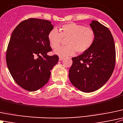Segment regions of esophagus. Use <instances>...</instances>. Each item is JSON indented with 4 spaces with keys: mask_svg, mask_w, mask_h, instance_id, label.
Masks as SVG:
<instances>
[{
    "mask_svg": "<svg viewBox=\"0 0 123 123\" xmlns=\"http://www.w3.org/2000/svg\"><path fill=\"white\" fill-rule=\"evenodd\" d=\"M64 59V58H62V57H59V61H62Z\"/></svg>",
    "mask_w": 123,
    "mask_h": 123,
    "instance_id": "34e87169",
    "label": "esophagus"
}]
</instances>
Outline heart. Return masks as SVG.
Here are the masks:
<instances>
[{"mask_svg": "<svg viewBox=\"0 0 123 123\" xmlns=\"http://www.w3.org/2000/svg\"><path fill=\"white\" fill-rule=\"evenodd\" d=\"M47 37L53 49L59 47L62 37L68 38L66 41L67 46L60 47L54 50L55 54L64 58L73 55L76 51L82 53L89 49L94 44L96 35L94 30L91 27L69 23L61 27L60 33L56 29L51 30Z\"/></svg>", "mask_w": 123, "mask_h": 123, "instance_id": "heart-1", "label": "heart"}]
</instances>
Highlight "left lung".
I'll return each mask as SVG.
<instances>
[{
    "instance_id": "left-lung-1",
    "label": "left lung",
    "mask_w": 123,
    "mask_h": 123,
    "mask_svg": "<svg viewBox=\"0 0 123 123\" xmlns=\"http://www.w3.org/2000/svg\"><path fill=\"white\" fill-rule=\"evenodd\" d=\"M89 26L96 37L89 49L72 58L69 79L74 86L84 92L100 89L109 80L115 64V47L108 28L93 20Z\"/></svg>"
}]
</instances>
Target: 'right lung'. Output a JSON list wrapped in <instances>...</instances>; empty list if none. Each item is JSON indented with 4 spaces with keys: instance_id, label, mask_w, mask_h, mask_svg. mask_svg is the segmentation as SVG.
I'll list each match as a JSON object with an SVG mask.
<instances>
[{
    "instance_id": "right-lung-1",
    "label": "right lung",
    "mask_w": 123,
    "mask_h": 123,
    "mask_svg": "<svg viewBox=\"0 0 123 123\" xmlns=\"http://www.w3.org/2000/svg\"><path fill=\"white\" fill-rule=\"evenodd\" d=\"M53 29L49 20L29 18L21 21L13 31L7 49L6 61L15 82L29 91L38 90L48 82L50 70L57 64L48 34Z\"/></svg>"
}]
</instances>
